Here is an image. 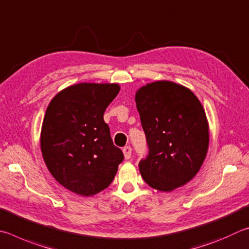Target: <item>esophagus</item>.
Masks as SVG:
<instances>
[{"instance_id": "esophagus-1", "label": "esophagus", "mask_w": 249, "mask_h": 249, "mask_svg": "<svg viewBox=\"0 0 249 249\" xmlns=\"http://www.w3.org/2000/svg\"><path fill=\"white\" fill-rule=\"evenodd\" d=\"M122 152H124V159L125 160H129L130 158H131L132 150H131V147H130V146L124 147V150H122Z\"/></svg>"}]
</instances>
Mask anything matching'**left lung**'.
<instances>
[{"instance_id": "8db88e82", "label": "left lung", "mask_w": 249, "mask_h": 249, "mask_svg": "<svg viewBox=\"0 0 249 249\" xmlns=\"http://www.w3.org/2000/svg\"><path fill=\"white\" fill-rule=\"evenodd\" d=\"M149 155L139 164L152 188L169 193L197 175L207 156L209 124L200 100L189 89L156 81L136 93Z\"/></svg>"}]
</instances>
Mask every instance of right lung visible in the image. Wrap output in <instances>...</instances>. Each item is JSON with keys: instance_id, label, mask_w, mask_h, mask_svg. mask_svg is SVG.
Here are the masks:
<instances>
[{"instance_id": "add662e5", "label": "right lung", "mask_w": 249, "mask_h": 249, "mask_svg": "<svg viewBox=\"0 0 249 249\" xmlns=\"http://www.w3.org/2000/svg\"><path fill=\"white\" fill-rule=\"evenodd\" d=\"M119 90L116 83H78L48 105L40 133L42 158L54 179L74 194L89 197L106 189L124 160L104 121Z\"/></svg>"}]
</instances>
